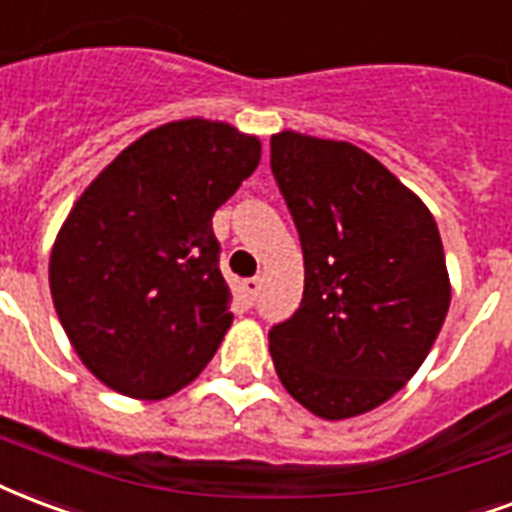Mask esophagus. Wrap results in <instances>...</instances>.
I'll list each match as a JSON object with an SVG mask.
<instances>
[{"mask_svg": "<svg viewBox=\"0 0 512 512\" xmlns=\"http://www.w3.org/2000/svg\"><path fill=\"white\" fill-rule=\"evenodd\" d=\"M241 290H244L246 301L252 304V301L257 298V293H260V279H257V276H252V279H244V282H241Z\"/></svg>", "mask_w": 512, "mask_h": 512, "instance_id": "34e87169", "label": "esophagus"}]
</instances>
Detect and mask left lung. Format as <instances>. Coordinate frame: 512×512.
<instances>
[{"mask_svg": "<svg viewBox=\"0 0 512 512\" xmlns=\"http://www.w3.org/2000/svg\"><path fill=\"white\" fill-rule=\"evenodd\" d=\"M271 170L304 249V298L268 333L271 361L312 415L355 418L410 382L448 317L437 222L347 140L276 132Z\"/></svg>", "mask_w": 512, "mask_h": 512, "instance_id": "obj_1", "label": "left lung"}]
</instances>
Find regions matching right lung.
Instances as JSON below:
<instances>
[{
    "label": "right lung",
    "mask_w": 512,
    "mask_h": 512,
    "mask_svg": "<svg viewBox=\"0 0 512 512\" xmlns=\"http://www.w3.org/2000/svg\"><path fill=\"white\" fill-rule=\"evenodd\" d=\"M263 143L227 121L140 135L75 200L48 285L67 339L111 391L160 401L195 380L233 323L211 217Z\"/></svg>",
    "instance_id": "1"
}]
</instances>
